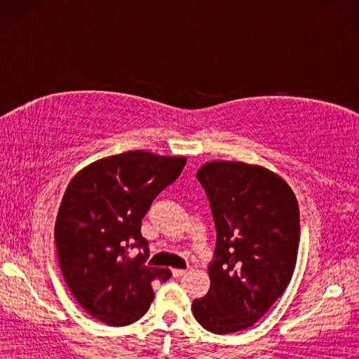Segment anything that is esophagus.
<instances>
[{
    "label": "esophagus",
    "instance_id": "obj_1",
    "mask_svg": "<svg viewBox=\"0 0 359 359\" xmlns=\"http://www.w3.org/2000/svg\"><path fill=\"white\" fill-rule=\"evenodd\" d=\"M185 273H187V270H182V269H174V270H172V276H174V278H180V276H184Z\"/></svg>",
    "mask_w": 359,
    "mask_h": 359
}]
</instances>
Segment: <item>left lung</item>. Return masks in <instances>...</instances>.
<instances>
[{
    "label": "left lung",
    "mask_w": 359,
    "mask_h": 359,
    "mask_svg": "<svg viewBox=\"0 0 359 359\" xmlns=\"http://www.w3.org/2000/svg\"><path fill=\"white\" fill-rule=\"evenodd\" d=\"M216 225L208 293L194 318L208 332L245 330L285 292L299 248V207L287 182L264 166L216 160L199 168Z\"/></svg>",
    "instance_id": "obj_1"
}]
</instances>
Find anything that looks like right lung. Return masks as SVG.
<instances>
[{"label": "right lung", "mask_w": 359, "mask_h": 359, "mask_svg": "<svg viewBox=\"0 0 359 359\" xmlns=\"http://www.w3.org/2000/svg\"><path fill=\"white\" fill-rule=\"evenodd\" d=\"M185 163L187 157L128 151L85 166L67 185L55 222L58 261L75 301L98 321L135 323L154 299L152 280L171 278L168 269L144 265L149 251L140 226ZM133 248L144 251L131 259Z\"/></svg>", "instance_id": "1"}]
</instances>
